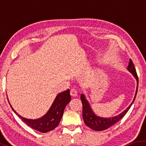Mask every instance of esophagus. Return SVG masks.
Returning a JSON list of instances; mask_svg holds the SVG:
<instances>
[{
  "label": "esophagus",
  "instance_id": "esophagus-1",
  "mask_svg": "<svg viewBox=\"0 0 146 146\" xmlns=\"http://www.w3.org/2000/svg\"><path fill=\"white\" fill-rule=\"evenodd\" d=\"M70 95L72 97H76L77 96V91L75 90V89H72L70 91Z\"/></svg>",
  "mask_w": 146,
  "mask_h": 146
}]
</instances>
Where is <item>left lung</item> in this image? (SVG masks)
Instances as JSON below:
<instances>
[{
  "mask_svg": "<svg viewBox=\"0 0 146 146\" xmlns=\"http://www.w3.org/2000/svg\"><path fill=\"white\" fill-rule=\"evenodd\" d=\"M127 70L129 71V72L132 74L133 76H134V78L137 80V89H136V92L135 94V97L133 98V102L131 103V104L128 106L127 109L122 111L119 115L113 117H109V118H104V117H98L95 113L91 108L90 104L89 102V101L86 99V96L82 94L80 95V99L82 100V106H83V110H82V117L83 120L84 121V123L86 125L90 127L91 129H92L95 131H103L105 129H108L109 127L112 126L113 125H114L115 123L118 122L120 120L122 119L123 117L126 113L128 111V110H129L131 106L134 102L135 99L137 96V91H138V78L137 72H136L135 68L134 66L132 60H129V64L127 68Z\"/></svg>",
  "mask_w": 146,
  "mask_h": 146,
  "instance_id": "obj_1",
  "label": "left lung"
}]
</instances>
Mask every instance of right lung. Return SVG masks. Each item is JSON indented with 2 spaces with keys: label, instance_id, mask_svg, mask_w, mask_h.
I'll use <instances>...</instances> for the list:
<instances>
[{
  "label": "right lung",
  "instance_id": "add662e5",
  "mask_svg": "<svg viewBox=\"0 0 146 146\" xmlns=\"http://www.w3.org/2000/svg\"><path fill=\"white\" fill-rule=\"evenodd\" d=\"M71 98L70 90L58 94L48 112L42 117L34 120L28 119V118H24L19 115L12 107L9 100L8 102L12 110L27 125L38 131L47 133L53 130L58 126L61 118L62 117L64 109L71 101Z\"/></svg>",
  "mask_w": 146,
  "mask_h": 146
}]
</instances>
